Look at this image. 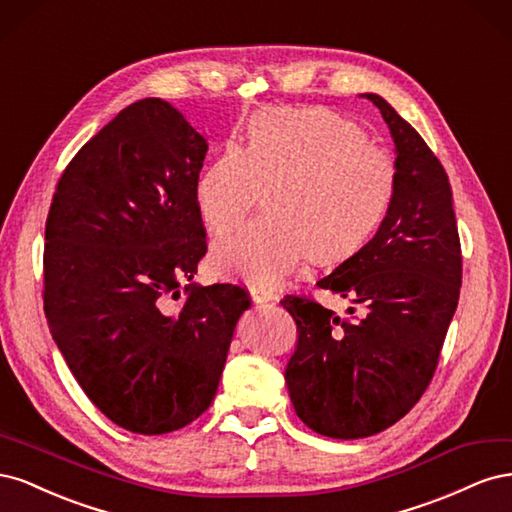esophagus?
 Returning a JSON list of instances; mask_svg holds the SVG:
<instances>
[{"mask_svg": "<svg viewBox=\"0 0 512 512\" xmlns=\"http://www.w3.org/2000/svg\"><path fill=\"white\" fill-rule=\"evenodd\" d=\"M252 297H254L256 303H269V301L277 299V294H275L273 288H260V286H256V288H252Z\"/></svg>", "mask_w": 512, "mask_h": 512, "instance_id": "34e87169", "label": "esophagus"}]
</instances>
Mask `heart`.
<instances>
[{
    "label": "heart",
    "instance_id": "1",
    "mask_svg": "<svg viewBox=\"0 0 512 512\" xmlns=\"http://www.w3.org/2000/svg\"><path fill=\"white\" fill-rule=\"evenodd\" d=\"M269 188L271 218L215 245V265L271 286L305 258L337 262L359 252L389 213L397 188L391 151L329 108H267L228 141L198 179L196 200L215 232L241 224Z\"/></svg>",
    "mask_w": 512,
    "mask_h": 512
}]
</instances>
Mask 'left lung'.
<instances>
[{
    "label": "left lung",
    "instance_id": "1",
    "mask_svg": "<svg viewBox=\"0 0 512 512\" xmlns=\"http://www.w3.org/2000/svg\"><path fill=\"white\" fill-rule=\"evenodd\" d=\"M397 147V188L376 237L318 288L348 297L339 318L305 294L280 301L299 329L286 367L292 406L320 436H374L406 416L436 374L459 301L461 243L453 192L440 160L376 94Z\"/></svg>",
    "mask_w": 512,
    "mask_h": 512
}]
</instances>
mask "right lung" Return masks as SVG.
Listing matches in <instances>:
<instances>
[{
    "instance_id": "right-lung-1",
    "label": "right lung",
    "mask_w": 512,
    "mask_h": 512,
    "mask_svg": "<svg viewBox=\"0 0 512 512\" xmlns=\"http://www.w3.org/2000/svg\"><path fill=\"white\" fill-rule=\"evenodd\" d=\"M209 145L160 98L108 121L59 177L44 228V316L76 382L106 418L158 436L218 391L239 284L190 282L207 254L196 188Z\"/></svg>"
}]
</instances>
